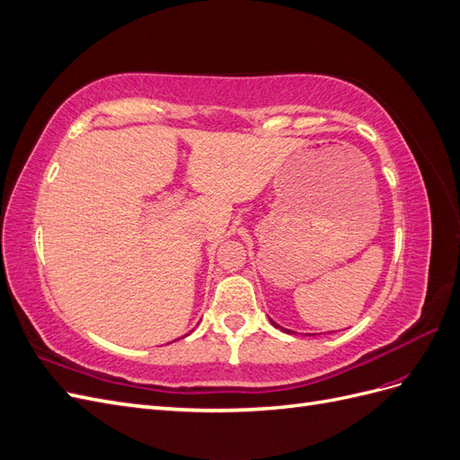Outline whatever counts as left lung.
<instances>
[{
  "mask_svg": "<svg viewBox=\"0 0 460 460\" xmlns=\"http://www.w3.org/2000/svg\"><path fill=\"white\" fill-rule=\"evenodd\" d=\"M270 323H272V320H270ZM272 324H274V326H276V328H280V326H278V324H276V323H272ZM280 330H282V332H288V333H289V330H286V328H280Z\"/></svg>",
  "mask_w": 460,
  "mask_h": 460,
  "instance_id": "obj_1",
  "label": "left lung"
}]
</instances>
